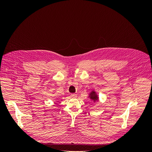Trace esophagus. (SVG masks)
<instances>
[{
	"instance_id": "34e87169",
	"label": "esophagus",
	"mask_w": 152,
	"mask_h": 152,
	"mask_svg": "<svg viewBox=\"0 0 152 152\" xmlns=\"http://www.w3.org/2000/svg\"><path fill=\"white\" fill-rule=\"evenodd\" d=\"M71 98H77V94H71Z\"/></svg>"
}]
</instances>
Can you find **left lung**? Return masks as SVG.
Here are the masks:
<instances>
[{
    "label": "left lung",
    "mask_w": 152,
    "mask_h": 152,
    "mask_svg": "<svg viewBox=\"0 0 152 152\" xmlns=\"http://www.w3.org/2000/svg\"><path fill=\"white\" fill-rule=\"evenodd\" d=\"M89 97L90 98V99H91V100L94 101V102H96V101H98V96H97V94H96V93H95L94 91H92V92H91V93L90 94H89Z\"/></svg>",
    "instance_id": "8db88e82"
}]
</instances>
